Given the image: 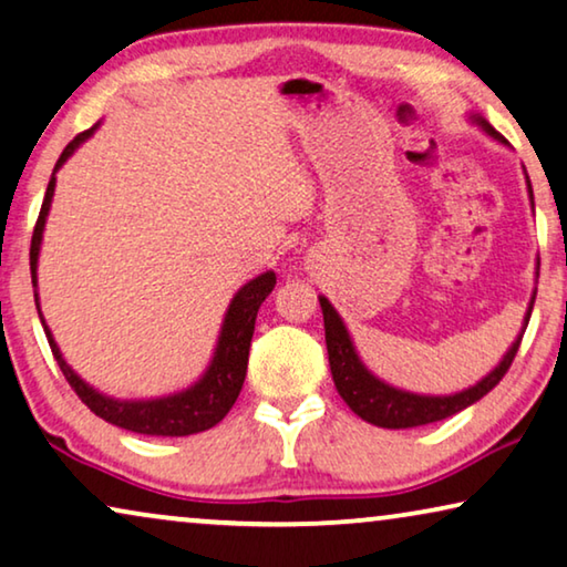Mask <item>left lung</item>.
Returning a JSON list of instances; mask_svg holds the SVG:
<instances>
[{"mask_svg": "<svg viewBox=\"0 0 567 567\" xmlns=\"http://www.w3.org/2000/svg\"><path fill=\"white\" fill-rule=\"evenodd\" d=\"M476 122L484 126L486 134H492L494 140L506 142L499 132L494 130L492 124L478 120ZM527 188H529V198H532V185L527 177ZM535 206V200H532ZM320 308H323V323H326V346H328V361H331V374L336 382L338 394L343 396V402L357 412L361 420L371 422L377 427H390V430H400V427H417V425H430V422L445 420L455 415V412L466 410L468 404L478 402L481 396L488 394L496 384L502 382L506 371H509L514 357H517L522 336H525V328L529 323L532 308H535V298L529 302L527 318H525V328L517 341L512 343V349L506 351V357L502 359V364L496 367L492 374L481 379L476 386H468L466 392L458 394H447V396H422V394H410L402 390H394V386L379 382L374 374H369L367 367L361 364L357 351H353V343L349 333H346L343 320L338 318V312L333 310L331 302L326 298H320Z\"/></svg>", "mask_w": 567, "mask_h": 567, "instance_id": "1", "label": "left lung"}]
</instances>
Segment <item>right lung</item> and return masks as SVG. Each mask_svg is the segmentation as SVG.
<instances>
[{
  "label": "right lung",
  "mask_w": 567,
  "mask_h": 567,
  "mask_svg": "<svg viewBox=\"0 0 567 567\" xmlns=\"http://www.w3.org/2000/svg\"><path fill=\"white\" fill-rule=\"evenodd\" d=\"M94 130L96 126H91V130L75 134V137L68 142L63 155L58 157L55 171L73 155V150L79 147L83 140H89L91 134H94ZM53 190H55V177H50L45 198H42L35 231H32V244H30L32 285H38L35 269H38V255H40V241H42V226H45V216L50 210V200H53ZM275 282H277L275 272H265L259 275L257 280L244 285L241 290L234 295L231 306L226 310L221 336H218L214 361H210L206 374H203L200 382L193 384L190 390L173 396H163V400L120 402V400H112V396L99 394L96 390H91L83 379L75 377L73 369L65 364L61 351H58V346L53 341V336L48 331V326H45V336H48L50 351H53L58 367L63 371L65 382L71 384V390L81 396V402L86 404L94 415L104 417L116 427L132 430V433H140V435L181 437V435L203 433V430L214 427L216 422H221L226 417V412L234 408L236 396L241 392L244 377H247L249 346H251V336H255L257 310L261 302H265L267 295L272 292ZM35 306H38V295H35ZM40 320H42V312H40ZM42 323H45V320H42Z\"/></svg>",
  "instance_id": "add662e5"
}]
</instances>
